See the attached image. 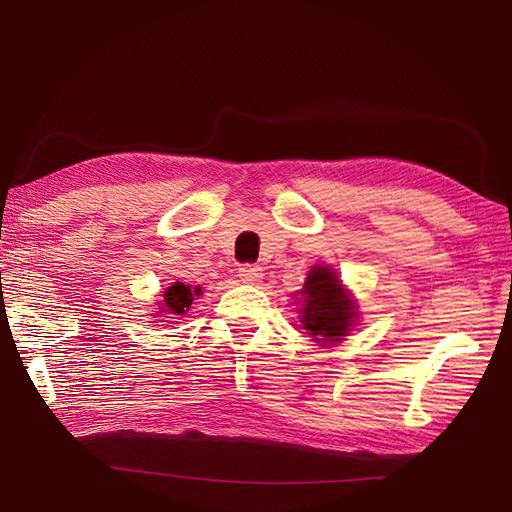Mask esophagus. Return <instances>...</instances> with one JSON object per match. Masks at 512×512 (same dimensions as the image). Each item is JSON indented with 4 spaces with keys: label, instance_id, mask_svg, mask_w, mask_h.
I'll list each match as a JSON object with an SVG mask.
<instances>
[{
    "label": "esophagus",
    "instance_id": "obj_1",
    "mask_svg": "<svg viewBox=\"0 0 512 512\" xmlns=\"http://www.w3.org/2000/svg\"><path fill=\"white\" fill-rule=\"evenodd\" d=\"M239 277L243 284H258L262 280V269L256 265H243L239 269Z\"/></svg>",
    "mask_w": 512,
    "mask_h": 512
}]
</instances>
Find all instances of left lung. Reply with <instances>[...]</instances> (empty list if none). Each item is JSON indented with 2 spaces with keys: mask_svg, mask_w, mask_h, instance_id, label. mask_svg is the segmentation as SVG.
Returning a JSON list of instances; mask_svg holds the SVG:
<instances>
[{
  "mask_svg": "<svg viewBox=\"0 0 512 512\" xmlns=\"http://www.w3.org/2000/svg\"><path fill=\"white\" fill-rule=\"evenodd\" d=\"M301 294V322L314 342L333 344L350 333L359 312L350 292L331 267L316 265L309 271Z\"/></svg>",
  "mask_w": 512,
  "mask_h": 512,
  "instance_id": "8db88e82",
  "label": "left lung"
}]
</instances>
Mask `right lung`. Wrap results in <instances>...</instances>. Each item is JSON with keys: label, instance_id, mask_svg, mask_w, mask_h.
<instances>
[{"label": "right lung", "instance_id": "right-lung-1", "mask_svg": "<svg viewBox=\"0 0 512 512\" xmlns=\"http://www.w3.org/2000/svg\"><path fill=\"white\" fill-rule=\"evenodd\" d=\"M203 290L200 286H196L192 290V286H185L183 282H175L173 286H168L164 290V301H160V312L156 316H164V318H175V316H183L185 312H190L192 301L196 297H200Z\"/></svg>", "mask_w": 512, "mask_h": 512}]
</instances>
